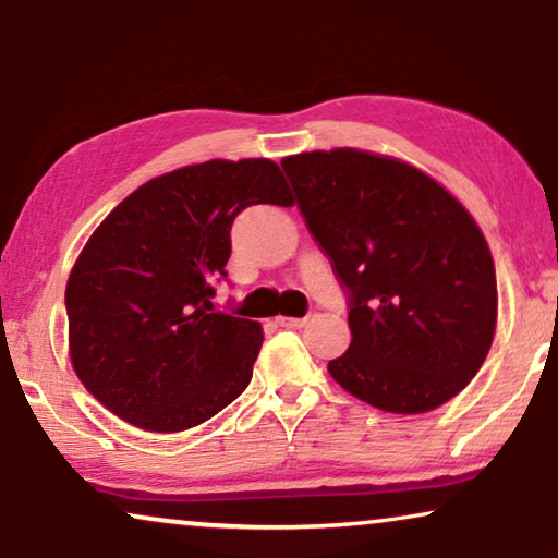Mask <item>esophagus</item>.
I'll return each mask as SVG.
<instances>
[{
  "mask_svg": "<svg viewBox=\"0 0 558 558\" xmlns=\"http://www.w3.org/2000/svg\"><path fill=\"white\" fill-rule=\"evenodd\" d=\"M306 322H308L306 316H303V318H293V316H280V318H278V324L283 326V329H301V326H306Z\"/></svg>",
  "mask_w": 558,
  "mask_h": 558,
  "instance_id": "obj_1",
  "label": "esophagus"
}]
</instances>
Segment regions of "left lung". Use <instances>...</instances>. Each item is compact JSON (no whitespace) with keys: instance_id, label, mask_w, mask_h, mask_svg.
I'll return each instance as SVG.
<instances>
[{"instance_id":"8db88e82","label":"left lung","mask_w":558,"mask_h":558,"mask_svg":"<svg viewBox=\"0 0 558 558\" xmlns=\"http://www.w3.org/2000/svg\"><path fill=\"white\" fill-rule=\"evenodd\" d=\"M280 166L347 293L352 344L329 362L333 380L388 413L462 392L497 322L493 255L470 211L418 168L352 147Z\"/></svg>"}]
</instances>
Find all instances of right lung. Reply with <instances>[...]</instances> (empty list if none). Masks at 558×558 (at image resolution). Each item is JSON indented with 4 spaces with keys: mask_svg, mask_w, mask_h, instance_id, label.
<instances>
[{
    "mask_svg": "<svg viewBox=\"0 0 558 558\" xmlns=\"http://www.w3.org/2000/svg\"><path fill=\"white\" fill-rule=\"evenodd\" d=\"M255 204H293L272 160H209L140 185L86 242L65 286L71 362L122 421L175 434L250 385L263 329L211 299Z\"/></svg>",
    "mask_w": 558,
    "mask_h": 558,
    "instance_id": "1",
    "label": "right lung"
}]
</instances>
